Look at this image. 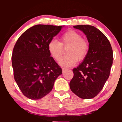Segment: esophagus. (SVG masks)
<instances>
[{
	"label": "esophagus",
	"instance_id": "esophagus-1",
	"mask_svg": "<svg viewBox=\"0 0 122 122\" xmlns=\"http://www.w3.org/2000/svg\"><path fill=\"white\" fill-rule=\"evenodd\" d=\"M66 70H67V69H66V68H62V72H65V71H66Z\"/></svg>",
	"mask_w": 122,
	"mask_h": 122
}]
</instances>
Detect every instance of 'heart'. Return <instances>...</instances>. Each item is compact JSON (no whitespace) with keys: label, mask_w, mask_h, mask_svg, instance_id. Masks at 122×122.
<instances>
[{"label":"heart","mask_w":122,"mask_h":122,"mask_svg":"<svg viewBox=\"0 0 122 122\" xmlns=\"http://www.w3.org/2000/svg\"><path fill=\"white\" fill-rule=\"evenodd\" d=\"M68 47V55L62 57L59 61L60 65L64 67H71L75 65L78 60L81 61L85 58L89 51V43L78 32L69 30L64 33L60 42L51 40L48 43V50L51 56L56 61L61 58L63 53V47Z\"/></svg>","instance_id":"1"}]
</instances>
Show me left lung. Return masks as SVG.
<instances>
[{
	"mask_svg": "<svg viewBox=\"0 0 122 122\" xmlns=\"http://www.w3.org/2000/svg\"><path fill=\"white\" fill-rule=\"evenodd\" d=\"M73 27L86 35L89 47L83 62L73 69L70 88L81 99H92L101 91L108 79L112 65V49L106 36L94 26L77 25Z\"/></svg>",
	"mask_w": 122,
	"mask_h": 122,
	"instance_id": "1",
	"label": "left lung"
}]
</instances>
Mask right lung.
Wrapping results in <instances>:
<instances>
[{
	"label": "right lung",
	"mask_w": 122,
	"mask_h": 122,
	"mask_svg": "<svg viewBox=\"0 0 122 122\" xmlns=\"http://www.w3.org/2000/svg\"><path fill=\"white\" fill-rule=\"evenodd\" d=\"M63 26L37 25L19 37L12 54L14 79L22 93L37 100L52 90L62 69L48 50V43Z\"/></svg>",
	"instance_id": "obj_1"
}]
</instances>
